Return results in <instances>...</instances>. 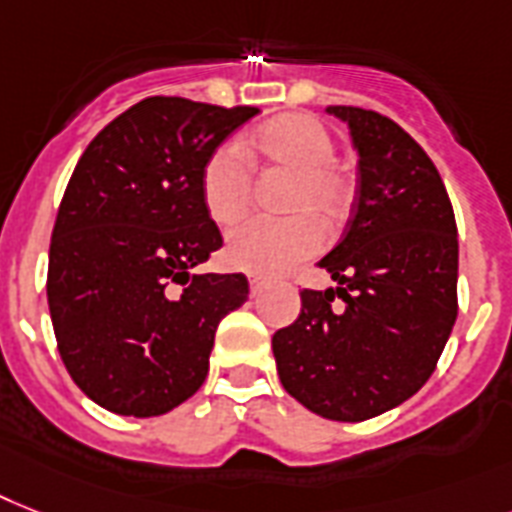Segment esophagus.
<instances>
[{"instance_id":"esophagus-1","label":"esophagus","mask_w":512,"mask_h":512,"mask_svg":"<svg viewBox=\"0 0 512 512\" xmlns=\"http://www.w3.org/2000/svg\"><path fill=\"white\" fill-rule=\"evenodd\" d=\"M263 278H257V276H252L249 278V294H252V297H257V294L263 292Z\"/></svg>"}]
</instances>
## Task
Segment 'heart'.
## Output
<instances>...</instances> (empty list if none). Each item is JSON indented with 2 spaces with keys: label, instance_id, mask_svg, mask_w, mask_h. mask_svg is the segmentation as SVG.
<instances>
[{
  "label": "heart",
  "instance_id": "heart-1",
  "mask_svg": "<svg viewBox=\"0 0 512 512\" xmlns=\"http://www.w3.org/2000/svg\"><path fill=\"white\" fill-rule=\"evenodd\" d=\"M249 147L268 160L294 170L284 218H249L228 234V263L249 273H281L315 255L323 244V228L313 213L334 223L350 207V176L334 162L336 144L328 128L313 115H281L249 136ZM255 168L236 141L220 144L205 160L199 191L207 215L231 226L249 210Z\"/></svg>",
  "mask_w": 512,
  "mask_h": 512
}]
</instances>
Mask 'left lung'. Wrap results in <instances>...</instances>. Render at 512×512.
Instances as JSON below:
<instances>
[{
    "instance_id": "obj_1",
    "label": "left lung",
    "mask_w": 512,
    "mask_h": 512,
    "mask_svg": "<svg viewBox=\"0 0 512 512\" xmlns=\"http://www.w3.org/2000/svg\"><path fill=\"white\" fill-rule=\"evenodd\" d=\"M328 112L350 123L360 155L355 215L318 263L339 286L299 292V318L273 334V355L294 400L355 423L434 373L458 318V226L439 170L405 128L363 107Z\"/></svg>"
}]
</instances>
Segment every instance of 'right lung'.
<instances>
[{"instance_id": "1", "label": "right lung", "mask_w": 512, "mask_h": 512, "mask_svg": "<svg viewBox=\"0 0 512 512\" xmlns=\"http://www.w3.org/2000/svg\"><path fill=\"white\" fill-rule=\"evenodd\" d=\"M257 107L147 97L99 131L62 194L47 299L62 363L89 400L162 415L197 392L244 273H191L223 247L199 176Z\"/></svg>"}]
</instances>
